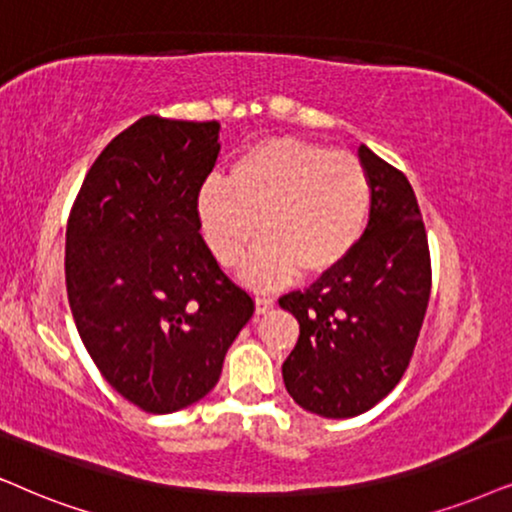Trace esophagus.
Masks as SVG:
<instances>
[{"label":"esophagus","mask_w":512,"mask_h":512,"mask_svg":"<svg viewBox=\"0 0 512 512\" xmlns=\"http://www.w3.org/2000/svg\"><path fill=\"white\" fill-rule=\"evenodd\" d=\"M269 309H274V300H271V297H257V300H255V312L257 314H267Z\"/></svg>","instance_id":"obj_1"}]
</instances>
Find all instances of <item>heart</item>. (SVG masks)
Wrapping results in <instances>:
<instances>
[{
    "mask_svg": "<svg viewBox=\"0 0 512 512\" xmlns=\"http://www.w3.org/2000/svg\"><path fill=\"white\" fill-rule=\"evenodd\" d=\"M373 189L354 155L316 141L274 137L252 144L229 179L200 186V231L219 264L231 267L257 236L241 276L269 288L295 274L331 271L357 248L371 217Z\"/></svg>",
    "mask_w": 512,
    "mask_h": 512,
    "instance_id": "obj_1",
    "label": "heart"
}]
</instances>
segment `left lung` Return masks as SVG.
<instances>
[{"mask_svg":"<svg viewBox=\"0 0 512 512\" xmlns=\"http://www.w3.org/2000/svg\"><path fill=\"white\" fill-rule=\"evenodd\" d=\"M359 163L373 205L357 248L314 286L278 300L300 323L283 383L323 418L359 416L394 390L430 300L428 236L409 179L364 144Z\"/></svg>","mask_w":512,"mask_h":512,"instance_id":"1","label":"left lung"}]
</instances>
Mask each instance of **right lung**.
I'll list each match as a JSON object with an SVG mask.
<instances>
[{
    "label": "right lung",
    "instance_id": "1",
    "mask_svg": "<svg viewBox=\"0 0 512 512\" xmlns=\"http://www.w3.org/2000/svg\"><path fill=\"white\" fill-rule=\"evenodd\" d=\"M219 129L137 120L94 160L68 219L77 333L113 390L148 413L203 399L255 312L200 236L196 200L217 163Z\"/></svg>",
    "mask_w": 512,
    "mask_h": 512
}]
</instances>
